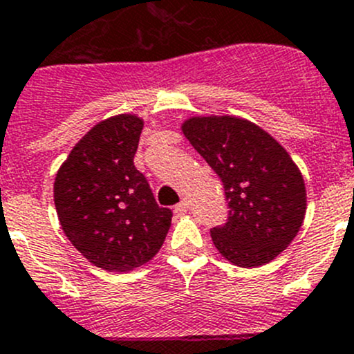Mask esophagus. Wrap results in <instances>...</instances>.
<instances>
[{
	"instance_id": "34e87169",
	"label": "esophagus",
	"mask_w": 354,
	"mask_h": 354,
	"mask_svg": "<svg viewBox=\"0 0 354 354\" xmlns=\"http://www.w3.org/2000/svg\"><path fill=\"white\" fill-rule=\"evenodd\" d=\"M174 212L180 214V216H183V214L188 212V202L187 200H181L178 205H174Z\"/></svg>"
}]
</instances>
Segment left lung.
Returning <instances> with one entry per match:
<instances>
[{
	"label": "left lung",
	"instance_id": "obj_1",
	"mask_svg": "<svg viewBox=\"0 0 354 354\" xmlns=\"http://www.w3.org/2000/svg\"><path fill=\"white\" fill-rule=\"evenodd\" d=\"M183 135L224 185L230 216L210 231L214 246L238 267H259L295 240L306 212L303 174L286 149L245 118L190 116Z\"/></svg>",
	"mask_w": 354,
	"mask_h": 354
}]
</instances>
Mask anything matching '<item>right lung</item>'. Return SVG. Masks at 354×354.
<instances>
[{"label":"right lung","instance_id":"right-lung-1","mask_svg":"<svg viewBox=\"0 0 354 354\" xmlns=\"http://www.w3.org/2000/svg\"><path fill=\"white\" fill-rule=\"evenodd\" d=\"M144 120L116 114L75 144L55 178V205L71 245L108 272L144 266L162 246L173 212L157 205L133 157Z\"/></svg>","mask_w":354,"mask_h":354}]
</instances>
